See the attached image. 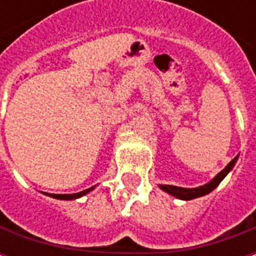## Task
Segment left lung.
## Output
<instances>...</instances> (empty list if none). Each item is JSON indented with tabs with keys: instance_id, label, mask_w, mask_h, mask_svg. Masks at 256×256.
<instances>
[{
	"instance_id": "8db88e82",
	"label": "left lung",
	"mask_w": 256,
	"mask_h": 256,
	"mask_svg": "<svg viewBox=\"0 0 256 256\" xmlns=\"http://www.w3.org/2000/svg\"><path fill=\"white\" fill-rule=\"evenodd\" d=\"M237 158L236 156L233 160L228 164V166L222 170L220 172H218L216 176H215L208 184H206V185H202V186H198V188H180V186H172V185H159V188L162 190H164L167 192L168 194H172L174 198H181V200H192V198H202L204 194H207V193L212 192L218 185L220 184V181L224 180V178L228 176V172H230L233 166L236 164L237 162Z\"/></svg>"
}]
</instances>
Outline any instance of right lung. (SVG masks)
Segmentation results:
<instances>
[{"label": "right lung", "mask_w": 256, "mask_h": 256, "mask_svg": "<svg viewBox=\"0 0 256 256\" xmlns=\"http://www.w3.org/2000/svg\"><path fill=\"white\" fill-rule=\"evenodd\" d=\"M94 186H92L89 189H84L82 192H78V193H71V194H54V193H45L48 196H50L53 198H60V200H74V198H79L80 196H84L86 193H89L90 190H93Z\"/></svg>", "instance_id": "right-lung-1"}]
</instances>
